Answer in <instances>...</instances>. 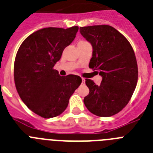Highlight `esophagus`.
Returning <instances> with one entry per match:
<instances>
[{"mask_svg":"<svg viewBox=\"0 0 153 153\" xmlns=\"http://www.w3.org/2000/svg\"><path fill=\"white\" fill-rule=\"evenodd\" d=\"M85 83V79L84 78H82V83Z\"/></svg>","mask_w":153,"mask_h":153,"instance_id":"34e87169","label":"esophagus"}]
</instances>
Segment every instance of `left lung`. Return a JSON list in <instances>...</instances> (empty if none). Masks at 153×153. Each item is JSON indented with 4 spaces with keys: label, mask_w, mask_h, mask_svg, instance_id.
I'll use <instances>...</instances> for the list:
<instances>
[{
    "label": "left lung",
    "mask_w": 153,
    "mask_h": 153,
    "mask_svg": "<svg viewBox=\"0 0 153 153\" xmlns=\"http://www.w3.org/2000/svg\"><path fill=\"white\" fill-rule=\"evenodd\" d=\"M79 32L93 47L89 67L102 76L100 85L86 79L90 92L83 102L95 115H114L127 105L136 87L138 66L134 50L127 39L110 25L80 27Z\"/></svg>",
    "instance_id": "left-lung-1"
}]
</instances>
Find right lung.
Listing matches in <instances>:
<instances>
[{
    "label": "right lung",
    "mask_w": 153,
    "mask_h": 153,
    "mask_svg": "<svg viewBox=\"0 0 153 153\" xmlns=\"http://www.w3.org/2000/svg\"><path fill=\"white\" fill-rule=\"evenodd\" d=\"M78 29V26L42 28L26 38L18 49L14 66L15 87L26 106L41 117L62 114L81 83L79 76H61L53 69Z\"/></svg>",
    "instance_id": "obj_1"
}]
</instances>
